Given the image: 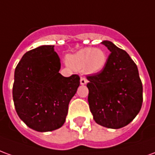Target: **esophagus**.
I'll return each mask as SVG.
<instances>
[{
    "instance_id": "1",
    "label": "esophagus",
    "mask_w": 155,
    "mask_h": 155,
    "mask_svg": "<svg viewBox=\"0 0 155 155\" xmlns=\"http://www.w3.org/2000/svg\"><path fill=\"white\" fill-rule=\"evenodd\" d=\"M87 83V80L85 79L84 77H81V84H82V85H84V84H85Z\"/></svg>"
}]
</instances>
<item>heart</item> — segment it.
<instances>
[{"label":"heart","instance_id":"1","mask_svg":"<svg viewBox=\"0 0 155 155\" xmlns=\"http://www.w3.org/2000/svg\"><path fill=\"white\" fill-rule=\"evenodd\" d=\"M106 52L101 48L85 47L69 54L67 62L74 70H81L89 74H95L104 70L107 64Z\"/></svg>","mask_w":155,"mask_h":155}]
</instances>
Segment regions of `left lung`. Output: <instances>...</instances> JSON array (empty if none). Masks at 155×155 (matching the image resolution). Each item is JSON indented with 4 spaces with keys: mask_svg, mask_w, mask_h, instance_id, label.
<instances>
[{
    "mask_svg": "<svg viewBox=\"0 0 155 155\" xmlns=\"http://www.w3.org/2000/svg\"><path fill=\"white\" fill-rule=\"evenodd\" d=\"M101 43L111 53L103 71L87 76L88 102L98 124L116 130L126 126L139 114L143 86L137 65L126 51L111 41Z\"/></svg>",
    "mask_w": 155,
    "mask_h": 155,
    "instance_id": "left-lung-1",
    "label": "left lung"
}]
</instances>
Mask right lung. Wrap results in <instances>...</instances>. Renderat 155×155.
I'll return each instance as SVG.
<instances>
[{"label":"right lung","instance_id":"obj_1","mask_svg":"<svg viewBox=\"0 0 155 155\" xmlns=\"http://www.w3.org/2000/svg\"><path fill=\"white\" fill-rule=\"evenodd\" d=\"M61 65L54 45H41L26 52L15 68V110L35 131H53L64 124L69 103L80 85L77 74L64 77L59 73Z\"/></svg>","mask_w":155,"mask_h":155}]
</instances>
